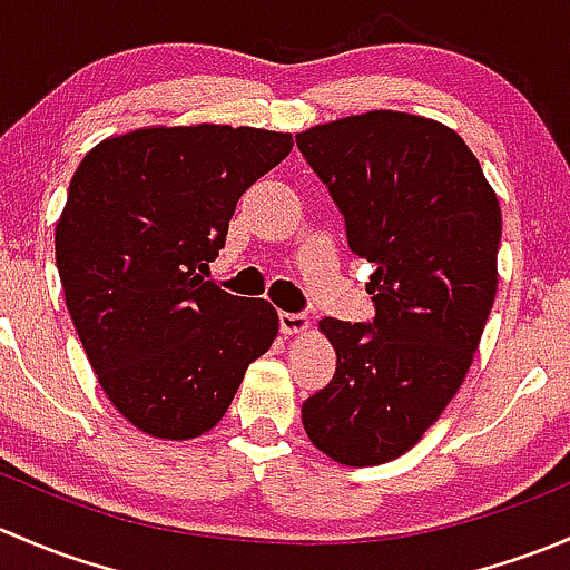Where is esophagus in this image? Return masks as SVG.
I'll return each instance as SVG.
<instances>
[{"instance_id":"obj_1","label":"esophagus","mask_w":570,"mask_h":570,"mask_svg":"<svg viewBox=\"0 0 570 570\" xmlns=\"http://www.w3.org/2000/svg\"><path fill=\"white\" fill-rule=\"evenodd\" d=\"M306 331H308L306 314H289V312L281 314V333H284V336H297V333H306Z\"/></svg>"}]
</instances>
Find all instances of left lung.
<instances>
[{"label":"left lung","instance_id":"8db88e82","mask_svg":"<svg viewBox=\"0 0 570 570\" xmlns=\"http://www.w3.org/2000/svg\"><path fill=\"white\" fill-rule=\"evenodd\" d=\"M375 264V322L320 320L333 381L303 402L312 444L342 465L405 455L463 386L499 284L502 209L463 137L422 115L372 109L297 135Z\"/></svg>","mask_w":570,"mask_h":570}]
</instances>
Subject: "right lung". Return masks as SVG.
<instances>
[{"mask_svg": "<svg viewBox=\"0 0 570 570\" xmlns=\"http://www.w3.org/2000/svg\"><path fill=\"white\" fill-rule=\"evenodd\" d=\"M292 146L253 126H142L79 163L55 228L62 295L101 392L140 433H209L278 336L267 301L200 273L245 189Z\"/></svg>", "mask_w": 570, "mask_h": 570, "instance_id": "obj_1", "label": "right lung"}]
</instances>
